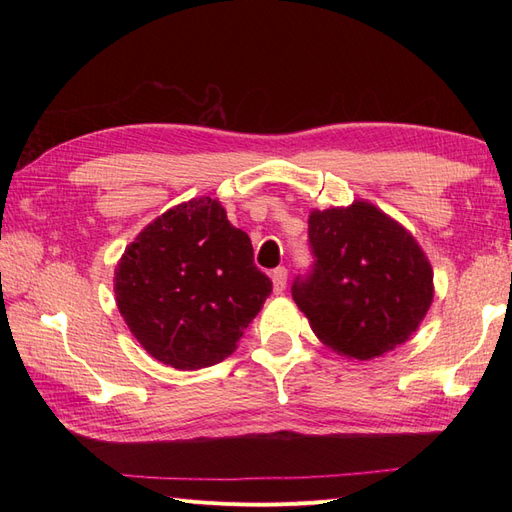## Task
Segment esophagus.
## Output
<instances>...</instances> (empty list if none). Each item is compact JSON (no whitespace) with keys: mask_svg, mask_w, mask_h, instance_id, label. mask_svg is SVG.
Masks as SVG:
<instances>
[{"mask_svg":"<svg viewBox=\"0 0 512 512\" xmlns=\"http://www.w3.org/2000/svg\"><path fill=\"white\" fill-rule=\"evenodd\" d=\"M271 280H273V292L275 294H282L286 288V280H288V271L284 267H277L271 273Z\"/></svg>","mask_w":512,"mask_h":512,"instance_id":"34e87169","label":"esophagus"}]
</instances>
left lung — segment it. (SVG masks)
I'll return each instance as SVG.
<instances>
[{
  "label": "left lung",
  "instance_id": "1",
  "mask_svg": "<svg viewBox=\"0 0 512 512\" xmlns=\"http://www.w3.org/2000/svg\"><path fill=\"white\" fill-rule=\"evenodd\" d=\"M314 267L292 284L320 342L369 361L406 344L433 301V269L412 232L367 200L309 213Z\"/></svg>",
  "mask_w": 512,
  "mask_h": 512
}]
</instances>
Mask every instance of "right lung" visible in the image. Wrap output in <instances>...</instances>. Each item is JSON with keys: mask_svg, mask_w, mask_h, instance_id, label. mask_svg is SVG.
<instances>
[{"mask_svg": "<svg viewBox=\"0 0 512 512\" xmlns=\"http://www.w3.org/2000/svg\"><path fill=\"white\" fill-rule=\"evenodd\" d=\"M115 301L153 359L181 371L224 361L271 294L252 241L200 196L138 232L115 267Z\"/></svg>", "mask_w": 512, "mask_h": 512, "instance_id": "obj_1", "label": "right lung"}]
</instances>
